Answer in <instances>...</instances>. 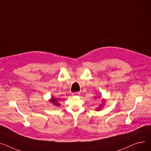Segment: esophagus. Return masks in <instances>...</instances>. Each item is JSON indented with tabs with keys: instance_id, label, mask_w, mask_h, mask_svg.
<instances>
[{
	"instance_id": "1",
	"label": "esophagus",
	"mask_w": 151,
	"mask_h": 151,
	"mask_svg": "<svg viewBox=\"0 0 151 151\" xmlns=\"http://www.w3.org/2000/svg\"><path fill=\"white\" fill-rule=\"evenodd\" d=\"M80 94H81V93L80 92H74L73 93V96H79Z\"/></svg>"
}]
</instances>
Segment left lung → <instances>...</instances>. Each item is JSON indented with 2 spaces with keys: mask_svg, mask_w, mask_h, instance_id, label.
Listing matches in <instances>:
<instances>
[{
  "mask_svg": "<svg viewBox=\"0 0 151 151\" xmlns=\"http://www.w3.org/2000/svg\"><path fill=\"white\" fill-rule=\"evenodd\" d=\"M97 110H99V108H98V109H97Z\"/></svg>",
  "mask_w": 151,
  "mask_h": 151,
  "instance_id": "1",
  "label": "left lung"
}]
</instances>
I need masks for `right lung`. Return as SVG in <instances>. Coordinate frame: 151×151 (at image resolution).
<instances>
[{"mask_svg":"<svg viewBox=\"0 0 151 151\" xmlns=\"http://www.w3.org/2000/svg\"><path fill=\"white\" fill-rule=\"evenodd\" d=\"M51 102H52L53 104H54V105H58V102H57V101L56 99H52Z\"/></svg>","mask_w":151,"mask_h":151,"instance_id":"add662e5","label":"right lung"}]
</instances>
